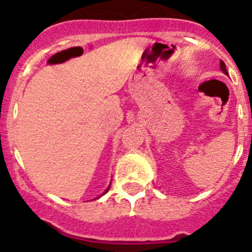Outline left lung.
<instances>
[{
  "label": "left lung",
  "instance_id": "obj_1",
  "mask_svg": "<svg viewBox=\"0 0 252 252\" xmlns=\"http://www.w3.org/2000/svg\"><path fill=\"white\" fill-rule=\"evenodd\" d=\"M220 69H222V71H223V73L228 74V72H227V69H226V64H224V62H223V61H220Z\"/></svg>",
  "mask_w": 252,
  "mask_h": 252
}]
</instances>
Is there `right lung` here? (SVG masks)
<instances>
[{
	"instance_id": "obj_1",
	"label": "right lung",
	"mask_w": 252,
	"mask_h": 252,
	"mask_svg": "<svg viewBox=\"0 0 252 252\" xmlns=\"http://www.w3.org/2000/svg\"><path fill=\"white\" fill-rule=\"evenodd\" d=\"M109 189H110V185H109V187H108V189H106V190H105V191H104V192H102L101 195H104V194H106V192H108V191H109ZM101 195H100V196H101ZM100 196H97V199H99V198H100Z\"/></svg>"
}]
</instances>
